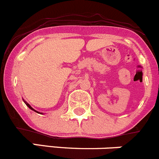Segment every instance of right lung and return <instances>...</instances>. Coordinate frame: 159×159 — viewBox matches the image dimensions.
I'll list each match as a JSON object with an SVG mask.
<instances>
[{
    "label": "right lung",
    "mask_w": 159,
    "mask_h": 159,
    "mask_svg": "<svg viewBox=\"0 0 159 159\" xmlns=\"http://www.w3.org/2000/svg\"><path fill=\"white\" fill-rule=\"evenodd\" d=\"M25 104H26V105H27V106H28L29 107V108H30V109H31V110H33V111H36V112H38V111H36V110H34V109H33V108H32V107L31 106H30V105H29V104L28 103H26V102H25ZM39 113V112H38Z\"/></svg>",
    "instance_id": "obj_1"
}]
</instances>
